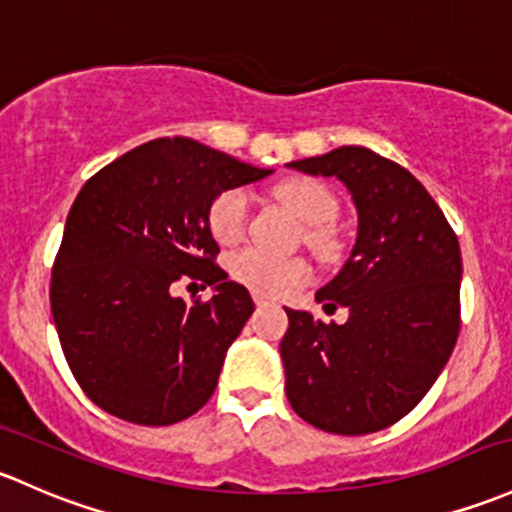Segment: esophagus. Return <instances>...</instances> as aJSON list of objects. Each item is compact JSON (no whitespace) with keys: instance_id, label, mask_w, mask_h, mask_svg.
I'll use <instances>...</instances> for the list:
<instances>
[{"instance_id":"34e87169","label":"esophagus","mask_w":512,"mask_h":512,"mask_svg":"<svg viewBox=\"0 0 512 512\" xmlns=\"http://www.w3.org/2000/svg\"><path fill=\"white\" fill-rule=\"evenodd\" d=\"M252 299H255V304H257V306H267V304H272V299H270V297H265V294H260V292H252Z\"/></svg>"}]
</instances>
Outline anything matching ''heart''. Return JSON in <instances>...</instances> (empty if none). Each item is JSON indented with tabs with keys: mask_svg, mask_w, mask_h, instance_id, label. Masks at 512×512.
<instances>
[{
	"mask_svg": "<svg viewBox=\"0 0 512 512\" xmlns=\"http://www.w3.org/2000/svg\"><path fill=\"white\" fill-rule=\"evenodd\" d=\"M277 201L304 225L301 240L319 260H331L336 238L328 225L336 220L338 203L324 184L314 179H289L274 188ZM250 198L242 188H228L215 196L208 211V228L220 245H235L247 228ZM228 272L235 282L260 294H287L309 282V265L301 257H274L267 252L245 247L228 260Z\"/></svg>",
	"mask_w": 512,
	"mask_h": 512,
	"instance_id": "b5f03b06",
	"label": "heart"
}]
</instances>
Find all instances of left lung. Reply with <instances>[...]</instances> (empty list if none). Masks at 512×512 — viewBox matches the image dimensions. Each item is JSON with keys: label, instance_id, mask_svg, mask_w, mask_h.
I'll list each match as a JSON object with an SVG mask.
<instances>
[{"label": "left lung", "instance_id": "1", "mask_svg": "<svg viewBox=\"0 0 512 512\" xmlns=\"http://www.w3.org/2000/svg\"><path fill=\"white\" fill-rule=\"evenodd\" d=\"M336 176L358 211V238L343 270L316 292L346 324L284 309L279 343L287 400L331 434H373L419 405L461 328V250L441 208L407 169L365 147L292 161Z\"/></svg>", "mask_w": 512, "mask_h": 512}]
</instances>
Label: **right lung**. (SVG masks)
Returning a JSON list of instances; mask_svg holds the SVG:
<instances>
[{
  "instance_id": "right-lung-1",
  "label": "right lung",
  "mask_w": 512,
  "mask_h": 512,
  "mask_svg": "<svg viewBox=\"0 0 512 512\" xmlns=\"http://www.w3.org/2000/svg\"><path fill=\"white\" fill-rule=\"evenodd\" d=\"M188 137L122 154L80 188L51 274V314L85 395L105 412L166 427L211 400L230 343L255 311L215 265V196L270 176ZM181 276L211 302L170 294Z\"/></svg>"
}]
</instances>
